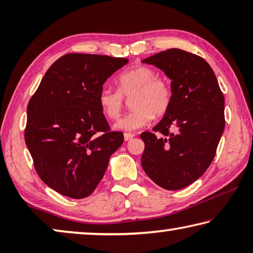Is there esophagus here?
Segmentation results:
<instances>
[{"instance_id": "esophagus-1", "label": "esophagus", "mask_w": 253, "mask_h": 253, "mask_svg": "<svg viewBox=\"0 0 253 253\" xmlns=\"http://www.w3.org/2000/svg\"><path fill=\"white\" fill-rule=\"evenodd\" d=\"M135 137V135L134 134H131V132H125V134H124V139L126 140H130L131 138H134Z\"/></svg>"}]
</instances>
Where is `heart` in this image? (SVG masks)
Returning a JSON list of instances; mask_svg holds the SVG:
<instances>
[{
    "label": "heart",
    "instance_id": "1",
    "mask_svg": "<svg viewBox=\"0 0 253 253\" xmlns=\"http://www.w3.org/2000/svg\"><path fill=\"white\" fill-rule=\"evenodd\" d=\"M118 90L104 85L98 92V104L107 117L116 119L124 106V97H130L132 110L119 118L115 127L135 130L146 126L152 117H162L169 110L173 91L169 81L146 66L127 69L117 78Z\"/></svg>",
    "mask_w": 253,
    "mask_h": 253
}]
</instances>
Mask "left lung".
I'll return each mask as SVG.
<instances>
[{
	"instance_id": "1",
	"label": "left lung",
	"mask_w": 253,
	"mask_h": 253,
	"mask_svg": "<svg viewBox=\"0 0 253 253\" xmlns=\"http://www.w3.org/2000/svg\"><path fill=\"white\" fill-rule=\"evenodd\" d=\"M172 80L169 110L144 131L142 166L148 177L165 190L186 187L211 164L223 134L224 97L212 68L203 58L181 49H169L143 60Z\"/></svg>"
}]
</instances>
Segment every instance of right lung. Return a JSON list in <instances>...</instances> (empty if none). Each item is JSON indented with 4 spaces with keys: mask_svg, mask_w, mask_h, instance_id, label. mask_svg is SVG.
<instances>
[{
    "mask_svg": "<svg viewBox=\"0 0 253 253\" xmlns=\"http://www.w3.org/2000/svg\"><path fill=\"white\" fill-rule=\"evenodd\" d=\"M128 62L109 55L68 53L48 71L28 104L24 139L46 185L71 199L90 195L124 135L110 130L98 104L109 77Z\"/></svg>",
    "mask_w": 253,
    "mask_h": 253,
    "instance_id": "right-lung-1",
    "label": "right lung"
}]
</instances>
